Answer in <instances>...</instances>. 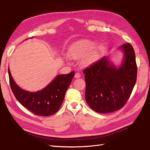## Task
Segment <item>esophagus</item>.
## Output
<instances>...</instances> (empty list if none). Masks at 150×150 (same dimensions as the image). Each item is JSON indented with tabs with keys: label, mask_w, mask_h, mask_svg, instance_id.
Here are the masks:
<instances>
[{
	"label": "esophagus",
	"mask_w": 150,
	"mask_h": 150,
	"mask_svg": "<svg viewBox=\"0 0 150 150\" xmlns=\"http://www.w3.org/2000/svg\"><path fill=\"white\" fill-rule=\"evenodd\" d=\"M74 77H76V78H79V77H81V74H80L79 73H76L75 74Z\"/></svg>",
	"instance_id": "obj_1"
}]
</instances>
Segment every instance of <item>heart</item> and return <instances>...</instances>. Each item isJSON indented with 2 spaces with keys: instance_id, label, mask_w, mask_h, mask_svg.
<instances>
[{
  "instance_id": "heart-1",
  "label": "heart",
  "mask_w": 150,
  "mask_h": 150,
  "mask_svg": "<svg viewBox=\"0 0 150 150\" xmlns=\"http://www.w3.org/2000/svg\"><path fill=\"white\" fill-rule=\"evenodd\" d=\"M95 45V43L91 40L77 41L70 47L68 55L72 59H81L83 67H88L97 60L104 50L102 45Z\"/></svg>"
}]
</instances>
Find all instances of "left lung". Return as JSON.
<instances>
[{
	"mask_svg": "<svg viewBox=\"0 0 150 150\" xmlns=\"http://www.w3.org/2000/svg\"><path fill=\"white\" fill-rule=\"evenodd\" d=\"M124 52V61L116 68L106 57L83 70L87 104L95 112L116 111L126 103L136 83L137 67L130 44L119 47Z\"/></svg>",
	"mask_w": 150,
	"mask_h": 150,
	"instance_id": "left-lung-1",
	"label": "left lung"
}]
</instances>
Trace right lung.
<instances>
[{
	"label": "right lung",
	"mask_w": 150,
	"mask_h": 150,
	"mask_svg": "<svg viewBox=\"0 0 150 150\" xmlns=\"http://www.w3.org/2000/svg\"><path fill=\"white\" fill-rule=\"evenodd\" d=\"M8 71L10 85L16 100L28 110L40 116H51L58 111L74 76V71L67 74L58 75L42 90L30 92L16 84L9 68Z\"/></svg>",
	"instance_id": "1"
}]
</instances>
